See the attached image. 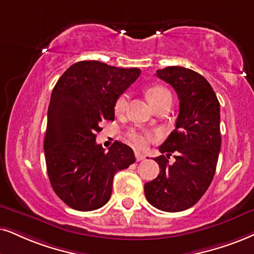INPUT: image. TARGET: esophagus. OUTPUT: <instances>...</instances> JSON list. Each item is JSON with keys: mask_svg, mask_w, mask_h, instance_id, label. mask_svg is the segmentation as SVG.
Returning a JSON list of instances; mask_svg holds the SVG:
<instances>
[{"mask_svg": "<svg viewBox=\"0 0 254 254\" xmlns=\"http://www.w3.org/2000/svg\"><path fill=\"white\" fill-rule=\"evenodd\" d=\"M134 156H136V159L138 160V162L145 158V155H144V153H142V152H139V151H134Z\"/></svg>", "mask_w": 254, "mask_h": 254, "instance_id": "1", "label": "esophagus"}]
</instances>
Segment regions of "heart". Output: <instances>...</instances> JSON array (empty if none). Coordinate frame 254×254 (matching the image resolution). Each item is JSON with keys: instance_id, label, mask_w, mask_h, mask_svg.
<instances>
[{"instance_id": "b5f03b06", "label": "heart", "mask_w": 254, "mask_h": 254, "mask_svg": "<svg viewBox=\"0 0 254 254\" xmlns=\"http://www.w3.org/2000/svg\"><path fill=\"white\" fill-rule=\"evenodd\" d=\"M146 96L153 107H157L165 99L171 98V95L164 86L155 85L146 90ZM127 104H129V96L127 94H122L118 96L114 103V111L116 115H122L127 111ZM158 134L153 130H130L127 132V139L136 147L144 149L149 145V143L157 139Z\"/></svg>"}]
</instances>
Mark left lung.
<instances>
[{
  "mask_svg": "<svg viewBox=\"0 0 254 254\" xmlns=\"http://www.w3.org/2000/svg\"><path fill=\"white\" fill-rule=\"evenodd\" d=\"M158 78L177 92L179 114L176 129L159 146L165 155L155 158L159 175L144 185L147 201L165 212L190 208L212 182L219 156V101L203 76L183 66L157 70ZM173 153L176 162L168 164Z\"/></svg>",
  "mask_w": 254,
  "mask_h": 254,
  "instance_id": "left-lung-1",
  "label": "left lung"
}]
</instances>
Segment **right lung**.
I'll use <instances>...</instances> for the list:
<instances>
[{
	"mask_svg": "<svg viewBox=\"0 0 254 254\" xmlns=\"http://www.w3.org/2000/svg\"><path fill=\"white\" fill-rule=\"evenodd\" d=\"M140 75L98 61L72 64L51 92L44 138L50 184L68 206L97 210L110 199L115 173L136 162L122 142L103 149L96 143L102 121H114V103Z\"/></svg>",
	"mask_w": 254,
	"mask_h": 254,
	"instance_id": "obj_1",
	"label": "right lung"
}]
</instances>
